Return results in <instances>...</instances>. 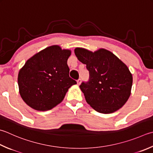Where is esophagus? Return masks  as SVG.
<instances>
[{"instance_id":"esophagus-1","label":"esophagus","mask_w":153,"mask_h":153,"mask_svg":"<svg viewBox=\"0 0 153 153\" xmlns=\"http://www.w3.org/2000/svg\"><path fill=\"white\" fill-rule=\"evenodd\" d=\"M81 82H82V79H78L77 80V85H80L81 84Z\"/></svg>"}]
</instances>
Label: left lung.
I'll return each mask as SVG.
<instances>
[{
  "mask_svg": "<svg viewBox=\"0 0 153 153\" xmlns=\"http://www.w3.org/2000/svg\"><path fill=\"white\" fill-rule=\"evenodd\" d=\"M74 52L89 72L88 82L79 86L87 103L104 114L121 108L130 97L133 83L132 74L126 64L104 48L93 52L76 48Z\"/></svg>",
  "mask_w": 153,
  "mask_h": 153,
  "instance_id": "8db88e82",
  "label": "left lung"
}]
</instances>
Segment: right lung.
Returning a JSON list of instances; mask_svg holds the SVG:
<instances>
[{"label":"right lung","instance_id":"1","mask_svg":"<svg viewBox=\"0 0 153 153\" xmlns=\"http://www.w3.org/2000/svg\"><path fill=\"white\" fill-rule=\"evenodd\" d=\"M71 53L70 50L53 45L26 61L19 72L18 84L20 96L28 106L40 111L52 109L76 84L69 76L67 62Z\"/></svg>","mask_w":153,"mask_h":153}]
</instances>
